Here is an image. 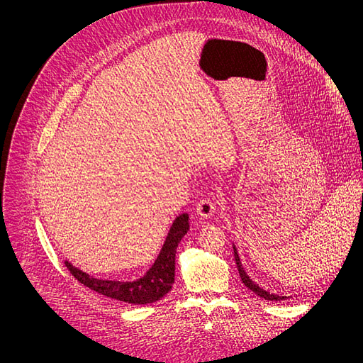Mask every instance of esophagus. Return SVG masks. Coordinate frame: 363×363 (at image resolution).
Wrapping results in <instances>:
<instances>
[{
  "instance_id": "esophagus-1",
  "label": "esophagus",
  "mask_w": 363,
  "mask_h": 363,
  "mask_svg": "<svg viewBox=\"0 0 363 363\" xmlns=\"http://www.w3.org/2000/svg\"><path fill=\"white\" fill-rule=\"evenodd\" d=\"M216 213V203L211 196H204L199 203H196V214H200L204 218L213 217Z\"/></svg>"
}]
</instances>
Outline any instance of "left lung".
Instances as JSON below:
<instances>
[{"label":"left lung","instance_id":"left-lung-1","mask_svg":"<svg viewBox=\"0 0 363 363\" xmlns=\"http://www.w3.org/2000/svg\"><path fill=\"white\" fill-rule=\"evenodd\" d=\"M233 249H235V259H236V265H238V269H239V275H240V278H242V282H243L250 291H253L256 295H259L260 298L268 300V301H282V300H286V298H288V296H285V295L269 294L268 291L259 288V286L249 278V275L245 272V269H243V267H242V263H240V257H239V255H238V250H236V247H233Z\"/></svg>","mask_w":363,"mask_h":363}]
</instances>
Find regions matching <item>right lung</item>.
Wrapping results in <instances>:
<instances>
[{
  "instance_id": "add662e5",
  "label": "right lung",
  "mask_w": 363,
  "mask_h": 363,
  "mask_svg": "<svg viewBox=\"0 0 363 363\" xmlns=\"http://www.w3.org/2000/svg\"><path fill=\"white\" fill-rule=\"evenodd\" d=\"M188 230V214L178 216L152 268L146 272L145 277L133 282L92 278L88 274L72 267L68 260L65 262V267L68 268L74 278L78 279L81 284L98 294L108 296V298L130 304H150L159 301L162 296H164L172 289L175 281L177 247Z\"/></svg>"
}]
</instances>
